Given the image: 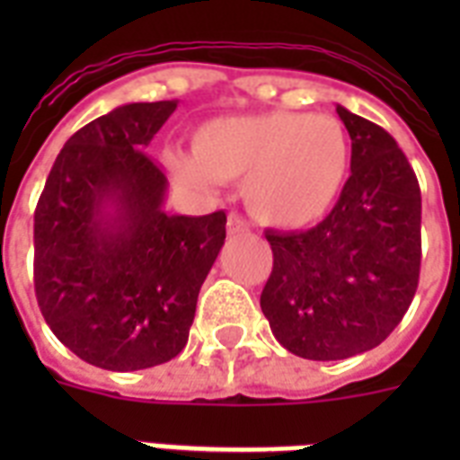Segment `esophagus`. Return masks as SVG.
I'll list each match as a JSON object with an SVG mask.
<instances>
[{
  "label": "esophagus",
  "instance_id": "1",
  "mask_svg": "<svg viewBox=\"0 0 460 460\" xmlns=\"http://www.w3.org/2000/svg\"><path fill=\"white\" fill-rule=\"evenodd\" d=\"M226 231H229L231 236H236V234L248 231V224H245L238 215H229V219H226Z\"/></svg>",
  "mask_w": 460,
  "mask_h": 460
}]
</instances>
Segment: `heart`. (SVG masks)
Returning a JSON list of instances; mask_svg holds the SVG:
<instances>
[{
  "label": "heart",
  "instance_id": "heart-1",
  "mask_svg": "<svg viewBox=\"0 0 460 460\" xmlns=\"http://www.w3.org/2000/svg\"><path fill=\"white\" fill-rule=\"evenodd\" d=\"M169 164L195 186L243 179L252 217L298 229L317 222L336 202L349 176L350 146L339 119L277 110L200 126L193 157L169 153Z\"/></svg>",
  "mask_w": 460,
  "mask_h": 460
}]
</instances>
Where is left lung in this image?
<instances>
[{"label":"left lung","instance_id":"left-lung-1","mask_svg":"<svg viewBox=\"0 0 460 460\" xmlns=\"http://www.w3.org/2000/svg\"><path fill=\"white\" fill-rule=\"evenodd\" d=\"M350 176L307 231H267L274 267L260 307L274 339L307 360L375 349L403 320L420 279V186L396 140L341 104Z\"/></svg>","mask_w":460,"mask_h":460}]
</instances>
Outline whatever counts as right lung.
Segmentation results:
<instances>
[{
  "label": "right lung",
  "instance_id": "obj_1",
  "mask_svg": "<svg viewBox=\"0 0 460 460\" xmlns=\"http://www.w3.org/2000/svg\"><path fill=\"white\" fill-rule=\"evenodd\" d=\"M176 100L133 102L75 131L35 208V296L68 350L102 370L155 367L183 350L198 294L226 238L224 209L166 215L146 155Z\"/></svg>",
  "mask_w": 460,
  "mask_h": 460
}]
</instances>
